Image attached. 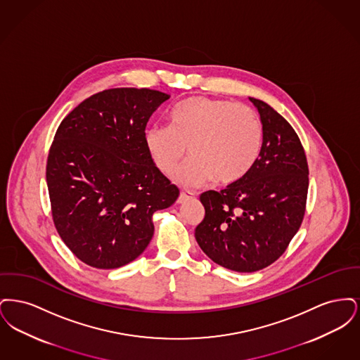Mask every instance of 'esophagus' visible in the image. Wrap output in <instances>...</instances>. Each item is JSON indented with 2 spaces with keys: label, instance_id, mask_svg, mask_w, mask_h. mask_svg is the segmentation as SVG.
I'll return each instance as SVG.
<instances>
[{
  "label": "esophagus",
  "instance_id": "obj_1",
  "mask_svg": "<svg viewBox=\"0 0 360 360\" xmlns=\"http://www.w3.org/2000/svg\"><path fill=\"white\" fill-rule=\"evenodd\" d=\"M193 197H194V194L190 193V191H181L179 198H178V202L182 204V202H185L186 200H190V198H193Z\"/></svg>",
  "mask_w": 360,
  "mask_h": 360
}]
</instances>
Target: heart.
<instances>
[{
    "label": "heart",
    "instance_id": "1",
    "mask_svg": "<svg viewBox=\"0 0 360 360\" xmlns=\"http://www.w3.org/2000/svg\"><path fill=\"white\" fill-rule=\"evenodd\" d=\"M170 127L153 125L146 144L156 167L172 175L186 156L191 159L176 179L197 188L212 181L228 185L254 166L263 143V127L247 105L202 96L176 103L169 113Z\"/></svg>",
    "mask_w": 360,
    "mask_h": 360
}]
</instances>
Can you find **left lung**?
I'll use <instances>...</instances> for the list:
<instances>
[{
  "label": "left lung",
  "instance_id": "8db88e82",
  "mask_svg": "<svg viewBox=\"0 0 360 360\" xmlns=\"http://www.w3.org/2000/svg\"><path fill=\"white\" fill-rule=\"evenodd\" d=\"M263 143L254 166L226 188L200 195L205 217L195 240L214 263L238 273L262 270L281 257L304 220L309 169L290 124L257 98Z\"/></svg>",
  "mask_w": 360,
  "mask_h": 360
}]
</instances>
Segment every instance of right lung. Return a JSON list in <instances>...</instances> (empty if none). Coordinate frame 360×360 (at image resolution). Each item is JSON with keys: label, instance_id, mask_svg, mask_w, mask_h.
<instances>
[{"label": "right lung", "instance_id": "add662e5", "mask_svg": "<svg viewBox=\"0 0 360 360\" xmlns=\"http://www.w3.org/2000/svg\"><path fill=\"white\" fill-rule=\"evenodd\" d=\"M169 98L151 89H108L74 108L55 134L46 167L52 220L91 267L135 260L154 236L153 214L179 195L146 144L147 122Z\"/></svg>", "mask_w": 360, "mask_h": 360}]
</instances>
